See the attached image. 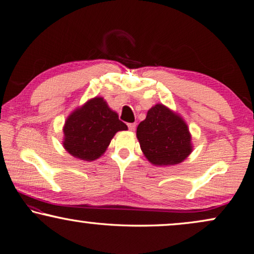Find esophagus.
I'll return each instance as SVG.
<instances>
[{
  "mask_svg": "<svg viewBox=\"0 0 254 254\" xmlns=\"http://www.w3.org/2000/svg\"><path fill=\"white\" fill-rule=\"evenodd\" d=\"M128 129H129L130 131H135L136 124H128Z\"/></svg>",
  "mask_w": 254,
  "mask_h": 254,
  "instance_id": "1",
  "label": "esophagus"
}]
</instances>
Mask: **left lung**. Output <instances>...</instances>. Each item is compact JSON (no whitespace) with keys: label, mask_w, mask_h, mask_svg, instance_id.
Returning a JSON list of instances; mask_svg holds the SVG:
<instances>
[{"label":"left lung","mask_w":254,"mask_h":254,"mask_svg":"<svg viewBox=\"0 0 254 254\" xmlns=\"http://www.w3.org/2000/svg\"><path fill=\"white\" fill-rule=\"evenodd\" d=\"M137 139L149 163L155 166L181 164L193 150L192 135L182 116L163 104L147 111L137 127Z\"/></svg>","instance_id":"obj_1"}]
</instances>
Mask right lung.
<instances>
[{
    "label": "right lung",
    "instance_id": "add662e5",
    "mask_svg": "<svg viewBox=\"0 0 254 254\" xmlns=\"http://www.w3.org/2000/svg\"><path fill=\"white\" fill-rule=\"evenodd\" d=\"M127 129L104 98L95 97L68 116L62 145L71 156L91 162L104 155L116 132Z\"/></svg>",
    "mask_w": 254,
    "mask_h": 254
}]
</instances>
